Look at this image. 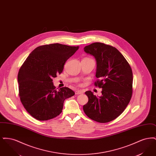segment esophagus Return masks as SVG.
I'll return each mask as SVG.
<instances>
[{
  "label": "esophagus",
  "instance_id": "esophagus-1",
  "mask_svg": "<svg viewBox=\"0 0 156 156\" xmlns=\"http://www.w3.org/2000/svg\"><path fill=\"white\" fill-rule=\"evenodd\" d=\"M83 92L82 90H75V93L76 95L81 94Z\"/></svg>",
  "mask_w": 156,
  "mask_h": 156
}]
</instances>
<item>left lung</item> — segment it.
Segmentation results:
<instances>
[{
  "label": "left lung",
  "mask_w": 156,
  "mask_h": 156,
  "mask_svg": "<svg viewBox=\"0 0 156 156\" xmlns=\"http://www.w3.org/2000/svg\"><path fill=\"white\" fill-rule=\"evenodd\" d=\"M85 52L97 60L95 87L102 88L97 97L88 90V103L83 109L90 119L107 123L117 118L130 102L133 93V73L129 64L115 47L102 43L85 46Z\"/></svg>",
  "instance_id": "8db88e82"
}]
</instances>
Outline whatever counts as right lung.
I'll use <instances>...</instances> for the list:
<instances>
[{
	"instance_id": "obj_1",
	"label": "right lung",
	"mask_w": 156,
	"mask_h": 156,
	"mask_svg": "<svg viewBox=\"0 0 156 156\" xmlns=\"http://www.w3.org/2000/svg\"><path fill=\"white\" fill-rule=\"evenodd\" d=\"M78 48L58 43L40 45L23 62L17 75L19 95L34 118L44 121L55 118L62 112L64 101L74 95L68 87L55 89L52 78L62 73L65 62Z\"/></svg>"
}]
</instances>
